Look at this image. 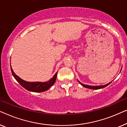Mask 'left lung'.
I'll list each match as a JSON object with an SVG mask.
<instances>
[{"label":"left lung","mask_w":127,"mask_h":127,"mask_svg":"<svg viewBox=\"0 0 127 127\" xmlns=\"http://www.w3.org/2000/svg\"><path fill=\"white\" fill-rule=\"evenodd\" d=\"M121 69H122V67H121ZM77 81H79V83H80V84L82 86L84 87H86L87 88H89V89H92V90L101 89V88H103L106 87L109 84H110V83H112V81H111V82L107 83V84H105V85H103V86H89V85H86V84H83V83H81L80 82V81L78 80H77Z\"/></svg>","instance_id":"obj_1"}]
</instances>
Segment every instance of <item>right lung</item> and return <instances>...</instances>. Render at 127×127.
<instances>
[{
	"label": "right lung",
	"instance_id": "1",
	"mask_svg": "<svg viewBox=\"0 0 127 127\" xmlns=\"http://www.w3.org/2000/svg\"><path fill=\"white\" fill-rule=\"evenodd\" d=\"M10 67H11V73L15 79L28 91L34 92V93H41V92L46 91L49 89L52 86H53V84L55 82L57 76V73H58L57 72L49 81H46V82H39V81L38 82H29V81L24 80L21 79L20 77H18L14 72L11 65H10Z\"/></svg>",
	"mask_w": 127,
	"mask_h": 127
}]
</instances>
